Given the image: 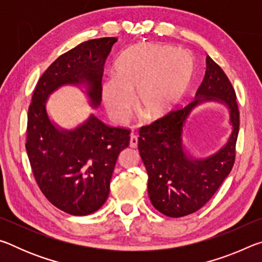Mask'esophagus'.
I'll return each instance as SVG.
<instances>
[{"instance_id": "1", "label": "esophagus", "mask_w": 262, "mask_h": 262, "mask_svg": "<svg viewBox=\"0 0 262 262\" xmlns=\"http://www.w3.org/2000/svg\"><path fill=\"white\" fill-rule=\"evenodd\" d=\"M137 142H139V139H137V135L132 133L130 134V141H129V147L130 148H137Z\"/></svg>"}]
</instances>
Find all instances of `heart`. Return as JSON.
<instances>
[{"label":"heart","mask_w":262,"mask_h":262,"mask_svg":"<svg viewBox=\"0 0 262 262\" xmlns=\"http://www.w3.org/2000/svg\"><path fill=\"white\" fill-rule=\"evenodd\" d=\"M193 68L192 57L173 47L141 45L129 48L115 61L113 78L103 85L105 107L115 121H125L135 94L137 106L148 118H162L180 101Z\"/></svg>","instance_id":"1"}]
</instances>
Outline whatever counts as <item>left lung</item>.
<instances>
[{
	"label": "left lung",
	"mask_w": 262,
	"mask_h": 262,
	"mask_svg": "<svg viewBox=\"0 0 262 262\" xmlns=\"http://www.w3.org/2000/svg\"><path fill=\"white\" fill-rule=\"evenodd\" d=\"M207 70L192 103L173 110L139 130V151L147 168L152 206L168 217H183L210 200L232 170L239 132V110L231 82L209 55ZM217 100L230 110L234 129L227 145L206 160H193L182 149V126L195 105Z\"/></svg>",
	"instance_id": "1"
}]
</instances>
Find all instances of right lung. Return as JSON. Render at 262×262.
<instances>
[{
  "instance_id": "1",
  "label": "right lung",
  "mask_w": 262,
  "mask_h": 262,
  "mask_svg": "<svg viewBox=\"0 0 262 262\" xmlns=\"http://www.w3.org/2000/svg\"><path fill=\"white\" fill-rule=\"evenodd\" d=\"M117 40L92 39L57 57L39 78L29 106L25 148L34 179L53 206L74 216L92 214L107 200L130 129L107 126L91 115L76 129L60 130L48 118L46 100L63 84H85L91 105L99 106L104 64Z\"/></svg>"
}]
</instances>
